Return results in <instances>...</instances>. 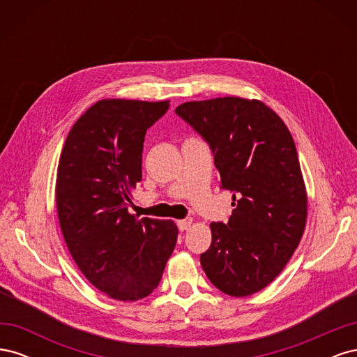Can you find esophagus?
I'll use <instances>...</instances> for the list:
<instances>
[{
  "mask_svg": "<svg viewBox=\"0 0 357 357\" xmlns=\"http://www.w3.org/2000/svg\"><path fill=\"white\" fill-rule=\"evenodd\" d=\"M177 226L178 229L183 232V231H188L190 226H192V219H185V220H178L177 222Z\"/></svg>",
  "mask_w": 357,
  "mask_h": 357,
  "instance_id": "1",
  "label": "esophagus"
}]
</instances>
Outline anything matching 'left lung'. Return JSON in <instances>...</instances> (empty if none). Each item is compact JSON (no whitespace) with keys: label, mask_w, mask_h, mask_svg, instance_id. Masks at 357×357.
Returning <instances> with one entry per match:
<instances>
[{"label":"left lung","mask_w":357,"mask_h":357,"mask_svg":"<svg viewBox=\"0 0 357 357\" xmlns=\"http://www.w3.org/2000/svg\"><path fill=\"white\" fill-rule=\"evenodd\" d=\"M176 113L210 144L220 188L232 192L235 207L228 223L210 225L201 265L223 294L253 295L283 271L305 229L307 189L294 138L259 100L190 101Z\"/></svg>","instance_id":"left-lung-1"}]
</instances>
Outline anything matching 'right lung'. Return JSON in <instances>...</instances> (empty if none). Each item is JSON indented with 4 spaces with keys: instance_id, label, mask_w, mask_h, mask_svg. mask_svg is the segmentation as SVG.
<instances>
[{
    "instance_id": "add662e5",
    "label": "right lung",
    "mask_w": 357,
    "mask_h": 357,
    "mask_svg": "<svg viewBox=\"0 0 357 357\" xmlns=\"http://www.w3.org/2000/svg\"><path fill=\"white\" fill-rule=\"evenodd\" d=\"M168 107L101 100L77 119L62 147L55 193L63 240L83 275L113 299L152 294L177 243L172 220L128 211L142 180L146 131Z\"/></svg>"
}]
</instances>
